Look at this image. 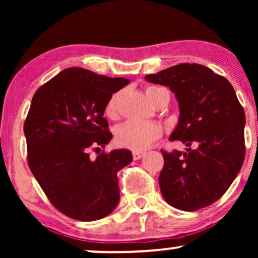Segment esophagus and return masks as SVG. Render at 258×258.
<instances>
[{
    "mask_svg": "<svg viewBox=\"0 0 258 258\" xmlns=\"http://www.w3.org/2000/svg\"><path fill=\"white\" fill-rule=\"evenodd\" d=\"M143 152H138V150H133L132 152V156H133V160H139L143 156Z\"/></svg>",
    "mask_w": 258,
    "mask_h": 258,
    "instance_id": "1",
    "label": "esophagus"
}]
</instances>
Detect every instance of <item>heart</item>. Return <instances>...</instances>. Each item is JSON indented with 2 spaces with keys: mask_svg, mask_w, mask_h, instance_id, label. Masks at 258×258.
Masks as SVG:
<instances>
[{
  "mask_svg": "<svg viewBox=\"0 0 258 258\" xmlns=\"http://www.w3.org/2000/svg\"><path fill=\"white\" fill-rule=\"evenodd\" d=\"M166 88L160 86H148L146 94L154 105L158 102V98L162 91ZM121 92H115L106 102L104 112L110 120H116L119 117V100ZM162 135L161 126L154 122H136L127 121L123 125L119 126L115 131V141L120 147L128 148L132 150H143L150 147L156 139Z\"/></svg>",
  "mask_w": 258,
  "mask_h": 258,
  "instance_id": "heart-1",
  "label": "heart"
}]
</instances>
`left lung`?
Returning a JSON list of instances; mask_svg holds the SVG:
<instances>
[{
    "mask_svg": "<svg viewBox=\"0 0 258 258\" xmlns=\"http://www.w3.org/2000/svg\"><path fill=\"white\" fill-rule=\"evenodd\" d=\"M146 80L176 94L180 116L170 141L188 147L186 153L161 150L162 197L183 211L210 206L226 193L245 159V111L233 86L194 63L174 65Z\"/></svg>",
    "mask_w": 258,
    "mask_h": 258,
    "instance_id": "left-lung-1",
    "label": "left lung"
}]
</instances>
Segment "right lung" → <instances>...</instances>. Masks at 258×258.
I'll use <instances>...</instances> for the list:
<instances>
[{
	"instance_id": "obj_1",
	"label": "right lung",
	"mask_w": 258,
	"mask_h": 258,
	"mask_svg": "<svg viewBox=\"0 0 258 258\" xmlns=\"http://www.w3.org/2000/svg\"><path fill=\"white\" fill-rule=\"evenodd\" d=\"M128 84L69 68L32 97L24 122L29 167L52 205L68 217L96 221L117 206V172L132 161V153L100 152L112 137L103 115L111 94ZM91 150L99 154L96 158Z\"/></svg>"
}]
</instances>
